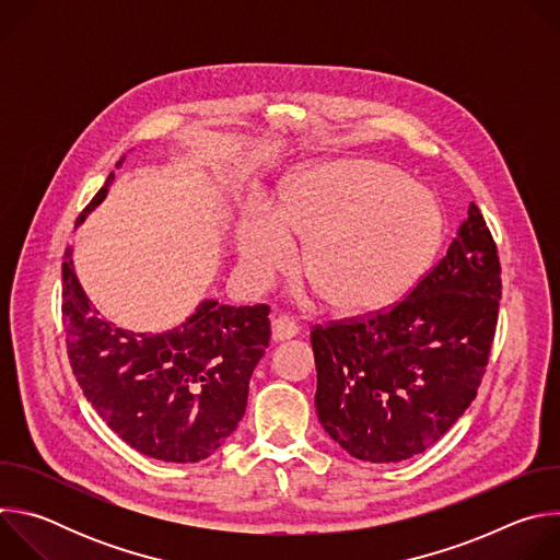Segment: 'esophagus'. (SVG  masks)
<instances>
[{
    "mask_svg": "<svg viewBox=\"0 0 560 560\" xmlns=\"http://www.w3.org/2000/svg\"><path fill=\"white\" fill-rule=\"evenodd\" d=\"M296 335H299V326H296L294 318L281 314L272 322V339L275 341H285V339H292Z\"/></svg>",
    "mask_w": 560,
    "mask_h": 560,
    "instance_id": "esophagus-1",
    "label": "esophagus"
}]
</instances>
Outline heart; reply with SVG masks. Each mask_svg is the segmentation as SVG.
<instances>
[{"label":"heart","instance_id":"heart-1","mask_svg":"<svg viewBox=\"0 0 560 560\" xmlns=\"http://www.w3.org/2000/svg\"><path fill=\"white\" fill-rule=\"evenodd\" d=\"M441 238L430 192L368 162H326L299 171L268 214L238 228V259L257 285L303 244L301 277L328 305L365 312L401 296L425 270Z\"/></svg>","mask_w":560,"mask_h":560}]
</instances>
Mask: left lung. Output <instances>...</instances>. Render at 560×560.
Segmentation results:
<instances>
[{
    "mask_svg": "<svg viewBox=\"0 0 560 560\" xmlns=\"http://www.w3.org/2000/svg\"><path fill=\"white\" fill-rule=\"evenodd\" d=\"M501 290L494 236L471 201L447 255L406 299L312 328L324 430L370 463L406 460L436 443L486 376Z\"/></svg>",
    "mask_w": 560,
    "mask_h": 560,
    "instance_id": "obj_1",
    "label": "left lung"
}]
</instances>
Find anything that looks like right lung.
Masks as SVG:
<instances>
[{"mask_svg":"<svg viewBox=\"0 0 560 560\" xmlns=\"http://www.w3.org/2000/svg\"><path fill=\"white\" fill-rule=\"evenodd\" d=\"M106 192L108 184L74 223ZM268 312L266 303L206 301L173 332L132 335L97 314L77 281L70 246L63 253L61 314L72 374L106 425L159 460L197 463L236 430L270 343Z\"/></svg>","mask_w":560,"mask_h":560,"instance_id":"1","label":"right lung"}]
</instances>
